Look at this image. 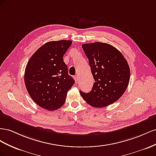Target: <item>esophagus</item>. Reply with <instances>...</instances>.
I'll use <instances>...</instances> for the list:
<instances>
[{"label": "esophagus", "mask_w": 156, "mask_h": 156, "mask_svg": "<svg viewBox=\"0 0 156 156\" xmlns=\"http://www.w3.org/2000/svg\"><path fill=\"white\" fill-rule=\"evenodd\" d=\"M74 80H75V82H76V83H77L78 82V76H74Z\"/></svg>", "instance_id": "34e87169"}]
</instances>
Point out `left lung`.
<instances>
[{
  "label": "left lung",
  "instance_id": "1",
  "mask_svg": "<svg viewBox=\"0 0 156 156\" xmlns=\"http://www.w3.org/2000/svg\"><path fill=\"white\" fill-rule=\"evenodd\" d=\"M95 82L89 93L80 91L83 100L93 107L115 103L127 88L130 69L127 60L115 47L103 42L82 44Z\"/></svg>",
  "mask_w": 156,
  "mask_h": 156
}]
</instances>
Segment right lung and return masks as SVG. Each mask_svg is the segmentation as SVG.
<instances>
[{
    "instance_id": "right-lung-1",
    "label": "right lung",
    "mask_w": 156,
    "mask_h": 156,
    "mask_svg": "<svg viewBox=\"0 0 156 156\" xmlns=\"http://www.w3.org/2000/svg\"><path fill=\"white\" fill-rule=\"evenodd\" d=\"M72 43L66 40L46 42L27 64L24 75L27 90L34 103L44 109L51 111L61 107L74 84L63 61L65 53Z\"/></svg>"
}]
</instances>
